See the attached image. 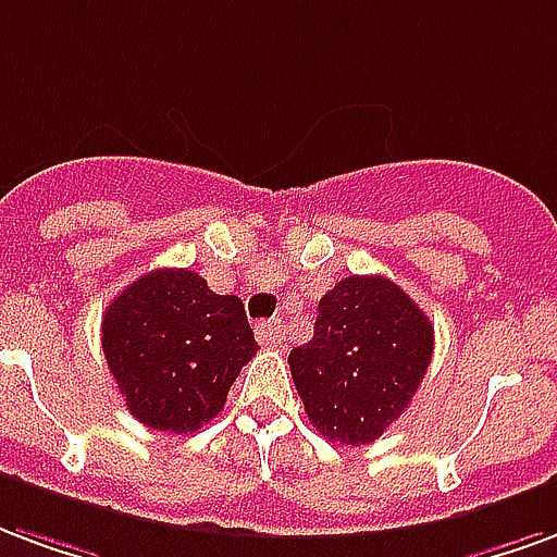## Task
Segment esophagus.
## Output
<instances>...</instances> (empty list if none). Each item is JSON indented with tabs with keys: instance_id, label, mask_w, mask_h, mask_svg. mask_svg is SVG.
<instances>
[{
	"instance_id": "esophagus-1",
	"label": "esophagus",
	"mask_w": 557,
	"mask_h": 557,
	"mask_svg": "<svg viewBox=\"0 0 557 557\" xmlns=\"http://www.w3.org/2000/svg\"><path fill=\"white\" fill-rule=\"evenodd\" d=\"M255 335L261 341L263 347H282L284 341V332H282V323L278 320H263L255 326Z\"/></svg>"
}]
</instances>
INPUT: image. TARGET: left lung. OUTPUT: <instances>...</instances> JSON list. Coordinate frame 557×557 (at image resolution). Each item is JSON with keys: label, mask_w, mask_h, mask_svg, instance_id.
<instances>
[{"label": "left lung", "mask_w": 557, "mask_h": 557, "mask_svg": "<svg viewBox=\"0 0 557 557\" xmlns=\"http://www.w3.org/2000/svg\"><path fill=\"white\" fill-rule=\"evenodd\" d=\"M430 359L433 323L385 275L341 278L320 299L314 338L287 356L308 421L350 448L407 412Z\"/></svg>", "instance_id": "1"}]
</instances>
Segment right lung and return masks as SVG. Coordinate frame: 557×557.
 Returning a JSON list of instances; mask_svg holds the SVG:
<instances>
[{
  "label": "right lung",
  "mask_w": 557,
  "mask_h": 557,
  "mask_svg": "<svg viewBox=\"0 0 557 557\" xmlns=\"http://www.w3.org/2000/svg\"><path fill=\"white\" fill-rule=\"evenodd\" d=\"M255 352L239 296L213 294L193 270L141 275L103 314V356L129 416L177 436L222 412Z\"/></svg>",
  "instance_id": "add662e5"
}]
</instances>
